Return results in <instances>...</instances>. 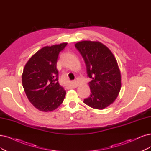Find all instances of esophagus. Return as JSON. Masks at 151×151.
<instances>
[{"instance_id":"obj_1","label":"esophagus","mask_w":151,"mask_h":151,"mask_svg":"<svg viewBox=\"0 0 151 151\" xmlns=\"http://www.w3.org/2000/svg\"><path fill=\"white\" fill-rule=\"evenodd\" d=\"M78 85L77 84V83L76 81H72V82L70 83V84L68 86L71 88H75L78 86Z\"/></svg>"}]
</instances>
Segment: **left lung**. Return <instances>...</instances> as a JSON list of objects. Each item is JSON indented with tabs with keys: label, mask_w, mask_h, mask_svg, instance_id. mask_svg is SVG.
<instances>
[{
	"label": "left lung",
	"mask_w": 151,
	"mask_h": 151,
	"mask_svg": "<svg viewBox=\"0 0 151 151\" xmlns=\"http://www.w3.org/2000/svg\"><path fill=\"white\" fill-rule=\"evenodd\" d=\"M76 48L85 61L91 94L84 102L96 109H103L118 97L121 87V73L110 50L99 42L81 41Z\"/></svg>",
	"instance_id": "1"
}]
</instances>
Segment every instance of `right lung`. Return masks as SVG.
<instances>
[{"label":"right lung","instance_id":"1","mask_svg":"<svg viewBox=\"0 0 151 151\" xmlns=\"http://www.w3.org/2000/svg\"><path fill=\"white\" fill-rule=\"evenodd\" d=\"M67 43L45 47L26 63L22 85L30 102L38 110L48 112L63 103L66 91L58 82L57 63L60 52Z\"/></svg>","mask_w":151,"mask_h":151}]
</instances>
